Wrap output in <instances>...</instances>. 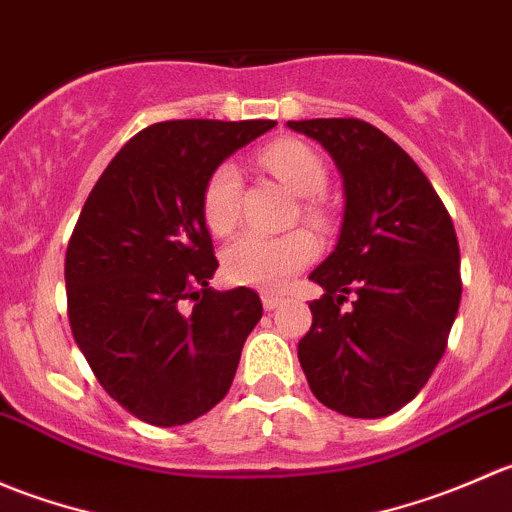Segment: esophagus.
Here are the masks:
<instances>
[{
	"instance_id": "34e87169",
	"label": "esophagus",
	"mask_w": 512,
	"mask_h": 512,
	"mask_svg": "<svg viewBox=\"0 0 512 512\" xmlns=\"http://www.w3.org/2000/svg\"><path fill=\"white\" fill-rule=\"evenodd\" d=\"M285 302V299L280 297V294H272V292H262V307L267 309V312H272V309H277L280 304Z\"/></svg>"
}]
</instances>
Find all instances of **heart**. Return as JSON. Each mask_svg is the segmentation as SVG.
Segmentation results:
<instances>
[{"label":"heart","mask_w":512,"mask_h":512,"mask_svg":"<svg viewBox=\"0 0 512 512\" xmlns=\"http://www.w3.org/2000/svg\"><path fill=\"white\" fill-rule=\"evenodd\" d=\"M262 163L294 195H302V215L317 227L329 225V213L317 198L327 185L324 160L312 146L285 138L262 151ZM205 223L215 235H227L240 220V170L223 163L210 175L203 193ZM319 242L312 232L292 230L287 235L267 237L257 232L237 237L223 252V272L235 285L275 289L287 285L299 270L317 260Z\"/></svg>","instance_id":"heart-1"}]
</instances>
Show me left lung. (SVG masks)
Listing matches in <instances>:
<instances>
[{"mask_svg": "<svg viewBox=\"0 0 512 512\" xmlns=\"http://www.w3.org/2000/svg\"><path fill=\"white\" fill-rule=\"evenodd\" d=\"M327 148L344 180L337 247L309 275L324 289L299 364L312 394L352 418L409 404L446 352L461 252L446 205L409 153L359 118L287 121ZM355 302L343 309L346 294Z\"/></svg>", "mask_w": 512, "mask_h": 512, "instance_id": "1", "label": "left lung"}]
</instances>
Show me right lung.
Returning <instances> with one entry per match:
<instances>
[{
    "label": "right lung",
    "instance_id": "obj_1",
    "mask_svg": "<svg viewBox=\"0 0 512 512\" xmlns=\"http://www.w3.org/2000/svg\"><path fill=\"white\" fill-rule=\"evenodd\" d=\"M275 121H163L108 163L66 250L76 344L113 401L153 426H183L225 399L257 292L210 287L218 257L203 215L210 175Z\"/></svg>",
    "mask_w": 512,
    "mask_h": 512
}]
</instances>
